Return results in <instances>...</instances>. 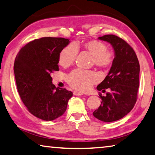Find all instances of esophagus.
Segmentation results:
<instances>
[{
  "label": "esophagus",
  "instance_id": "1",
  "mask_svg": "<svg viewBox=\"0 0 155 155\" xmlns=\"http://www.w3.org/2000/svg\"><path fill=\"white\" fill-rule=\"evenodd\" d=\"M73 94H74V95L75 96H82L83 95V93L81 92H79V91H74V92H73Z\"/></svg>",
  "mask_w": 155,
  "mask_h": 155
}]
</instances>
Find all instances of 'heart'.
<instances>
[{
    "mask_svg": "<svg viewBox=\"0 0 155 155\" xmlns=\"http://www.w3.org/2000/svg\"><path fill=\"white\" fill-rule=\"evenodd\" d=\"M82 48L92 55V64L102 69L107 70L114 61V53L107 50V46L99 40H90L82 43ZM78 50L74 44L65 46L59 52L58 62L62 67L67 68L74 64ZM99 80L96 72L90 70L76 69L68 74L67 81L72 88L80 91H88Z\"/></svg>",
    "mask_w": 155,
    "mask_h": 155,
    "instance_id": "obj_1",
    "label": "heart"
}]
</instances>
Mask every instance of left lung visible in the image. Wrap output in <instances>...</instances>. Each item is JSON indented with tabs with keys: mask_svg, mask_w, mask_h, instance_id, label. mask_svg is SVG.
Here are the masks:
<instances>
[{
	"mask_svg": "<svg viewBox=\"0 0 155 155\" xmlns=\"http://www.w3.org/2000/svg\"><path fill=\"white\" fill-rule=\"evenodd\" d=\"M98 39L111 44L115 58L109 74L97 86L98 91L109 89L111 91L106 96L100 94L101 104L93 115L101 121L111 122L122 118L135 106L140 85V67L134 50L122 38L105 35Z\"/></svg>",
	"mask_w": 155,
	"mask_h": 155,
	"instance_id": "8db88e82",
	"label": "left lung"
}]
</instances>
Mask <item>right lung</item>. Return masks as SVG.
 Wrapping results in <instances>:
<instances>
[{
  "label": "right lung",
  "instance_id": "add662e5",
  "mask_svg": "<svg viewBox=\"0 0 155 155\" xmlns=\"http://www.w3.org/2000/svg\"><path fill=\"white\" fill-rule=\"evenodd\" d=\"M70 43L64 38H41L22 47L15 57L14 70L18 91L31 114L52 121L64 114L72 92L56 88L51 73L59 71L60 51Z\"/></svg>",
  "mask_w": 155,
  "mask_h": 155
}]
</instances>
